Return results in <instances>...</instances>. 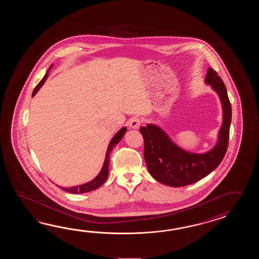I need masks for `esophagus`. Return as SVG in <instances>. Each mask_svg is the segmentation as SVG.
Segmentation results:
<instances>
[{
  "label": "esophagus",
  "mask_w": 259,
  "mask_h": 259,
  "mask_svg": "<svg viewBox=\"0 0 259 259\" xmlns=\"http://www.w3.org/2000/svg\"><path fill=\"white\" fill-rule=\"evenodd\" d=\"M128 126L132 130H138L141 126V120L138 117H132L128 121Z\"/></svg>",
  "instance_id": "esophagus-1"
}]
</instances>
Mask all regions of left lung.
Masks as SVG:
<instances>
[{
    "instance_id": "8db88e82",
    "label": "left lung",
    "mask_w": 259,
    "mask_h": 259,
    "mask_svg": "<svg viewBox=\"0 0 259 259\" xmlns=\"http://www.w3.org/2000/svg\"><path fill=\"white\" fill-rule=\"evenodd\" d=\"M204 83L220 97L222 124L215 145L204 153H193L179 146L162 127L147 124L140 128L144 140V159L154 180L170 187H183L209 175L223 159L230 135L231 105L225 84L217 72L208 67Z\"/></svg>"
}]
</instances>
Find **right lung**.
I'll return each mask as SVG.
<instances>
[{
	"label": "right lung",
	"instance_id": "right-lung-1",
	"mask_svg": "<svg viewBox=\"0 0 259 259\" xmlns=\"http://www.w3.org/2000/svg\"><path fill=\"white\" fill-rule=\"evenodd\" d=\"M53 64L50 66L48 70L46 72V74L44 75V78L39 81V84L36 86V88L34 89L33 94H32V97H33L35 94H37L39 92V89L42 87L44 82L46 81L47 77L49 76L50 70L52 69L53 67ZM127 132V127H123L120 128L118 132H116V134L114 135V137L112 138V140L110 141V143L108 144V147L106 150V154H105V161H104V165L102 166V169L100 171L99 174L97 176L94 178L93 181L87 182V183H84L81 185H77V186H72V187H61V189L65 192L70 193H89V192H92L94 190H96L97 188H99L100 186H102L104 183H105L107 177H108V167H109V157H110L111 152L113 151L114 147L116 146L117 143H119L122 140L123 136L125 135V133ZM58 186V185H57ZM59 187V186H58Z\"/></svg>",
	"mask_w": 259,
	"mask_h": 259
}]
</instances>
